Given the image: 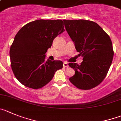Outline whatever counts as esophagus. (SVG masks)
Here are the masks:
<instances>
[{
	"mask_svg": "<svg viewBox=\"0 0 121 121\" xmlns=\"http://www.w3.org/2000/svg\"><path fill=\"white\" fill-rule=\"evenodd\" d=\"M63 66H64V68H66V67H68V64H67V62H64V65H63Z\"/></svg>",
	"mask_w": 121,
	"mask_h": 121,
	"instance_id": "1",
	"label": "esophagus"
}]
</instances>
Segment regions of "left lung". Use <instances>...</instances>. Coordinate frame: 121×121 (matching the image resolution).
Instances as JSON below:
<instances>
[{"label":"left lung","mask_w":121,"mask_h":121,"mask_svg":"<svg viewBox=\"0 0 121 121\" xmlns=\"http://www.w3.org/2000/svg\"><path fill=\"white\" fill-rule=\"evenodd\" d=\"M65 29L83 56L80 65L69 63L75 74L69 81L78 89L87 90L98 86L104 79L113 57L109 36L97 23L86 20H64Z\"/></svg>","instance_id":"8db88e82"}]
</instances>
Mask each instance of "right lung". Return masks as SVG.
<instances>
[{
  "instance_id": "1",
  "label": "right lung",
  "mask_w": 121,
  "mask_h": 121,
  "mask_svg": "<svg viewBox=\"0 0 121 121\" xmlns=\"http://www.w3.org/2000/svg\"><path fill=\"white\" fill-rule=\"evenodd\" d=\"M65 31L61 20H37L20 29L10 48L11 66L17 79L30 88H41L63 67L61 60H45L53 39Z\"/></svg>"
}]
</instances>
